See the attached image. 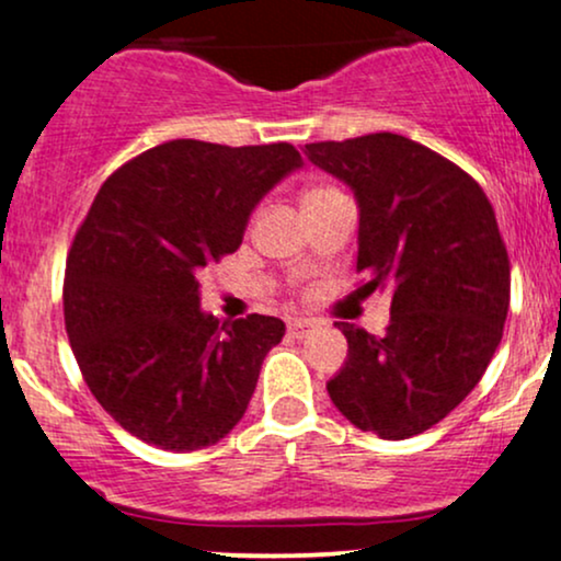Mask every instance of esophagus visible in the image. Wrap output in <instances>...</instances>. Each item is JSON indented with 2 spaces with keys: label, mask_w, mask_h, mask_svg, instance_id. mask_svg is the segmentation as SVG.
Listing matches in <instances>:
<instances>
[{
  "label": "esophagus",
  "mask_w": 561,
  "mask_h": 561,
  "mask_svg": "<svg viewBox=\"0 0 561 561\" xmlns=\"http://www.w3.org/2000/svg\"><path fill=\"white\" fill-rule=\"evenodd\" d=\"M311 327H313V319H306V317H295L287 321V332L293 334V337H302Z\"/></svg>",
  "instance_id": "esophagus-1"
}]
</instances>
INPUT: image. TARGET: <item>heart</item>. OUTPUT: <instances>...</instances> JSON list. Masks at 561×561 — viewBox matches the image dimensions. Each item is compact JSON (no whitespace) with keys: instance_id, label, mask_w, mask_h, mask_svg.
I'll return each mask as SVG.
<instances>
[{"instance_id":"1","label":"heart","mask_w":561,"mask_h":561,"mask_svg":"<svg viewBox=\"0 0 561 561\" xmlns=\"http://www.w3.org/2000/svg\"><path fill=\"white\" fill-rule=\"evenodd\" d=\"M327 192H332L330 186H317V190H311V192H306V197L302 199H311V197H319V195H327Z\"/></svg>"}]
</instances>
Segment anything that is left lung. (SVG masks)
Returning <instances> with one entry per match:
<instances>
[{"instance_id":"left-lung-1","label":"left lung","mask_w":561,"mask_h":561,"mask_svg":"<svg viewBox=\"0 0 561 561\" xmlns=\"http://www.w3.org/2000/svg\"><path fill=\"white\" fill-rule=\"evenodd\" d=\"M306 152L356 192L364 293H392L382 337L337 321L347 362L327 390L364 433L420 435L465 401L504 334L512 276L491 199L401 134L313 141Z\"/></svg>"}]
</instances>
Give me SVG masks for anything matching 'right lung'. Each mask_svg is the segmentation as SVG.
<instances>
[{
    "mask_svg": "<svg viewBox=\"0 0 561 561\" xmlns=\"http://www.w3.org/2000/svg\"><path fill=\"white\" fill-rule=\"evenodd\" d=\"M300 152L173 139L96 192L66 263L62 313L83 382L126 433L163 450L214 446L242 420L285 321L199 311L197 276L240 248L259 199Z\"/></svg>",
    "mask_w": 561,
    "mask_h": 561,
    "instance_id": "right-lung-1",
    "label": "right lung"
}]
</instances>
